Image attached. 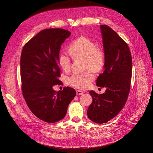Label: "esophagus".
<instances>
[{"label":"esophagus","mask_w":153,"mask_h":153,"mask_svg":"<svg viewBox=\"0 0 153 153\" xmlns=\"http://www.w3.org/2000/svg\"><path fill=\"white\" fill-rule=\"evenodd\" d=\"M76 94L77 95H81L84 94V92L83 91H76Z\"/></svg>","instance_id":"esophagus-1"}]
</instances>
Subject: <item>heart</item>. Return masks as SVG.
Here are the masks:
<instances>
[{"instance_id":"heart-1","label":"heart","mask_w":153,"mask_h":153,"mask_svg":"<svg viewBox=\"0 0 153 153\" xmlns=\"http://www.w3.org/2000/svg\"><path fill=\"white\" fill-rule=\"evenodd\" d=\"M69 51L72 58L74 59H84V70L83 73H75L68 79L69 84L81 90L89 87L94 79V74L91 71L99 72L101 71L105 62V53L92 40L85 36H80L74 40L69 46ZM58 63L61 68L68 72L71 68L69 56L61 53L58 56Z\"/></svg>"}]
</instances>
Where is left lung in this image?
Listing matches in <instances>:
<instances>
[{
    "mask_svg": "<svg viewBox=\"0 0 153 153\" xmlns=\"http://www.w3.org/2000/svg\"><path fill=\"white\" fill-rule=\"evenodd\" d=\"M100 29L105 62L96 84L107 89L100 95L89 92L93 100L87 116L95 123H105L117 116L126 102L130 91L132 58L127 43L114 30L106 25H100Z\"/></svg>",
    "mask_w": 153,
    "mask_h": 153,
    "instance_id": "obj_1",
    "label": "left lung"
}]
</instances>
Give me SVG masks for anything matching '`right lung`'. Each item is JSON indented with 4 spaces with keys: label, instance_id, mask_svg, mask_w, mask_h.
Listing matches in <instances>:
<instances>
[{
    "label": "right lung",
    "instance_id": "1",
    "mask_svg": "<svg viewBox=\"0 0 153 153\" xmlns=\"http://www.w3.org/2000/svg\"><path fill=\"white\" fill-rule=\"evenodd\" d=\"M71 35L61 28L39 31L24 45L20 57V76L23 97L31 111L47 123H55L66 116L76 91L65 87L53 89L59 84L61 71L58 56L61 45Z\"/></svg>",
    "mask_w": 153,
    "mask_h": 153
}]
</instances>
